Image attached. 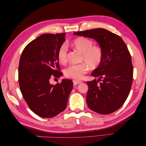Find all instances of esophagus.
I'll return each mask as SVG.
<instances>
[{
  "label": "esophagus",
  "mask_w": 146,
  "mask_h": 146,
  "mask_svg": "<svg viewBox=\"0 0 146 146\" xmlns=\"http://www.w3.org/2000/svg\"><path fill=\"white\" fill-rule=\"evenodd\" d=\"M82 82L81 81H79V80H74L73 81V83L74 85H78V84L81 83Z\"/></svg>",
  "instance_id": "1"
}]
</instances>
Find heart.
Masks as SVG:
<instances>
[{
  "instance_id": "obj_1",
  "label": "heart",
  "mask_w": 146,
  "mask_h": 146,
  "mask_svg": "<svg viewBox=\"0 0 146 146\" xmlns=\"http://www.w3.org/2000/svg\"><path fill=\"white\" fill-rule=\"evenodd\" d=\"M72 46L81 53V61L85 63L70 65L64 69V72L66 77L76 80H80L83 75L87 73L89 69L88 66L91 69H95L100 64L103 58V51L100 47L93 46L92 41L85 37H79L74 39ZM67 54V46L63 44L60 47L57 53L60 63L66 62Z\"/></svg>"
}]
</instances>
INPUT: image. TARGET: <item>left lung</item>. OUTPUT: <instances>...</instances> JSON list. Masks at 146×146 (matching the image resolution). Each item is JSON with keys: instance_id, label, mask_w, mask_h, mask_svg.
I'll return each instance as SVG.
<instances>
[{"instance_id": "obj_1", "label": "left lung", "mask_w": 146, "mask_h": 146, "mask_svg": "<svg viewBox=\"0 0 146 146\" xmlns=\"http://www.w3.org/2000/svg\"><path fill=\"white\" fill-rule=\"evenodd\" d=\"M74 34L95 39L103 51L102 61L91 74L99 78L87 82L88 107L101 114L114 112L124 104L133 82V65L125 43L118 35L101 28Z\"/></svg>"}]
</instances>
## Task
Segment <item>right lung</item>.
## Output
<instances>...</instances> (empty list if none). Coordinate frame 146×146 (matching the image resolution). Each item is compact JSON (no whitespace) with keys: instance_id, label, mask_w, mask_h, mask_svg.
<instances>
[{"instance_id":"obj_1","label":"right lung","mask_w":146,"mask_h":146,"mask_svg":"<svg viewBox=\"0 0 146 146\" xmlns=\"http://www.w3.org/2000/svg\"><path fill=\"white\" fill-rule=\"evenodd\" d=\"M66 33H46L27 45L22 53L18 80L22 94L30 110L38 116L53 117L63 111L73 87L72 80L63 79L55 85L52 77L62 76L57 53Z\"/></svg>"}]
</instances>
